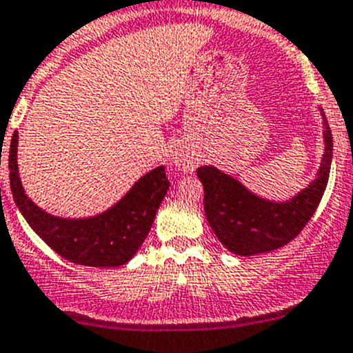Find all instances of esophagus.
Segmentation results:
<instances>
[{
    "mask_svg": "<svg viewBox=\"0 0 353 353\" xmlns=\"http://www.w3.org/2000/svg\"><path fill=\"white\" fill-rule=\"evenodd\" d=\"M174 165H176L177 170H181V172H192L195 169V158L188 153L177 151L174 154Z\"/></svg>",
    "mask_w": 353,
    "mask_h": 353,
    "instance_id": "esophagus-1",
    "label": "esophagus"
}]
</instances>
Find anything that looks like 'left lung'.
<instances>
[{
  "label": "left lung",
  "mask_w": 353,
  "mask_h": 353,
  "mask_svg": "<svg viewBox=\"0 0 353 353\" xmlns=\"http://www.w3.org/2000/svg\"><path fill=\"white\" fill-rule=\"evenodd\" d=\"M325 121V154L316 179L287 202H271L253 195L237 179L214 167H200L204 184V211L209 225L228 252L241 256L268 253L299 236L315 214L325 192L332 161V133Z\"/></svg>",
  "instance_id": "1"
}]
</instances>
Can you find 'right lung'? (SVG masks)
Wrapping results in <instances>:
<instances>
[{"label": "right lung", "mask_w": 353, "mask_h": 353, "mask_svg": "<svg viewBox=\"0 0 353 353\" xmlns=\"http://www.w3.org/2000/svg\"><path fill=\"white\" fill-rule=\"evenodd\" d=\"M17 137L14 133L8 157L12 195L19 211L43 243L63 259L88 268H119L128 262L148 237L170 186L165 167H158L141 177L105 212L93 218L66 220L37 208L22 190L17 172Z\"/></svg>", "instance_id": "add662e5"}]
</instances>
